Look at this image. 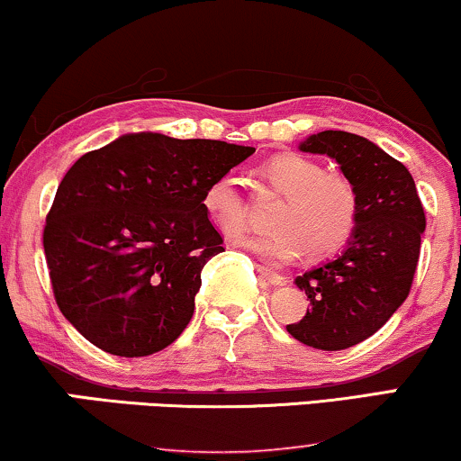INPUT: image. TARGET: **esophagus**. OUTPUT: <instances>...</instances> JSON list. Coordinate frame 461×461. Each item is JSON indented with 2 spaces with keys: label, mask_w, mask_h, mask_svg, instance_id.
Wrapping results in <instances>:
<instances>
[{
  "label": "esophagus",
  "mask_w": 461,
  "mask_h": 461,
  "mask_svg": "<svg viewBox=\"0 0 461 461\" xmlns=\"http://www.w3.org/2000/svg\"><path fill=\"white\" fill-rule=\"evenodd\" d=\"M258 272H259V276H261V278H266V281L270 283V285H274V287H278V285H283V283H285V276H281V274H278V272L270 270V267H266V266H258Z\"/></svg>",
  "instance_id": "34e87169"
}]
</instances>
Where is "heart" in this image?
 I'll return each mask as SVG.
<instances>
[{"label":"heart","instance_id":"heart-1","mask_svg":"<svg viewBox=\"0 0 461 461\" xmlns=\"http://www.w3.org/2000/svg\"><path fill=\"white\" fill-rule=\"evenodd\" d=\"M261 174L285 200L272 214L274 230L247 238L242 247L270 261H289L302 250L308 259H323L351 240L359 219V195L351 180L328 174L321 163L298 153L274 157ZM202 206L225 236L236 238L249 227V203L230 174L203 189Z\"/></svg>","mask_w":461,"mask_h":461}]
</instances>
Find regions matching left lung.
Returning <instances> with one entry per match:
<instances>
[{
	"label": "left lung",
	"mask_w": 461,
	"mask_h": 461,
	"mask_svg": "<svg viewBox=\"0 0 461 461\" xmlns=\"http://www.w3.org/2000/svg\"><path fill=\"white\" fill-rule=\"evenodd\" d=\"M300 150L338 161L359 195V219L345 253L295 278L311 308L287 331L321 351L370 338L409 298L425 212L415 180L398 159L348 131H319Z\"/></svg>",
	"instance_id": "1"
}]
</instances>
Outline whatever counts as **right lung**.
<instances>
[{"label":"right lung","mask_w":461,"mask_h":461,"mask_svg":"<svg viewBox=\"0 0 461 461\" xmlns=\"http://www.w3.org/2000/svg\"><path fill=\"white\" fill-rule=\"evenodd\" d=\"M253 153L142 131L69 167L42 240L57 306L91 345L144 357L183 334L202 267L225 250L203 189Z\"/></svg>","instance_id":"obj_1"}]
</instances>
